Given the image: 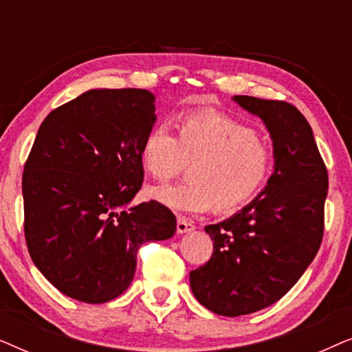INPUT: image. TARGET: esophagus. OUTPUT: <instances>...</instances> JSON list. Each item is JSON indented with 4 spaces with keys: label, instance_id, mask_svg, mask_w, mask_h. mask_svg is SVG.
I'll use <instances>...</instances> for the list:
<instances>
[{
    "label": "esophagus",
    "instance_id": "obj_1",
    "mask_svg": "<svg viewBox=\"0 0 352 352\" xmlns=\"http://www.w3.org/2000/svg\"><path fill=\"white\" fill-rule=\"evenodd\" d=\"M176 229H177V232H179V234H186V232H190V230H194L195 226L192 224L189 219L184 218V216H179V218H177Z\"/></svg>",
    "mask_w": 352,
    "mask_h": 352
}]
</instances>
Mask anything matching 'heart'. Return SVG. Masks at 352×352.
<instances>
[{
  "instance_id": "b5f03b06",
  "label": "heart",
  "mask_w": 352,
  "mask_h": 352,
  "mask_svg": "<svg viewBox=\"0 0 352 352\" xmlns=\"http://www.w3.org/2000/svg\"><path fill=\"white\" fill-rule=\"evenodd\" d=\"M175 131L173 136L165 126H153L139 148L144 171L162 184L189 163L186 182L152 190L160 204L187 213H229L266 186L272 147L248 124L214 110H195L176 118Z\"/></svg>"
}]
</instances>
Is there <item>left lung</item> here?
<instances>
[{"mask_svg":"<svg viewBox=\"0 0 352 352\" xmlns=\"http://www.w3.org/2000/svg\"><path fill=\"white\" fill-rule=\"evenodd\" d=\"M234 100L266 123L276 166L252 204L223 223L206 226L213 254L190 271V288L200 305L228 317L274 305L300 280L320 248L329 190L314 134L295 105L252 96Z\"/></svg>","mask_w":352,"mask_h":352,"instance_id":"1","label":"left lung"}]
</instances>
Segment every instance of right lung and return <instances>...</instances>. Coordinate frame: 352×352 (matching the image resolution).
<instances>
[{
	"mask_svg": "<svg viewBox=\"0 0 352 352\" xmlns=\"http://www.w3.org/2000/svg\"><path fill=\"white\" fill-rule=\"evenodd\" d=\"M147 89H91L43 120L23 165V234L32 261L64 295L99 305L133 282L142 243L173 237L160 201L141 190L139 148L155 122Z\"/></svg>",
	"mask_w": 352,
	"mask_h": 352,
	"instance_id": "add662e5",
	"label": "right lung"
}]
</instances>
